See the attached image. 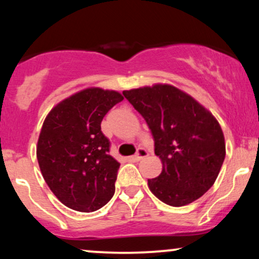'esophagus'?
Segmentation results:
<instances>
[{"instance_id":"esophagus-1","label":"esophagus","mask_w":259,"mask_h":259,"mask_svg":"<svg viewBox=\"0 0 259 259\" xmlns=\"http://www.w3.org/2000/svg\"><path fill=\"white\" fill-rule=\"evenodd\" d=\"M148 155V152L145 150V148H143V147H140V148H138V151H137V154L134 155V158L137 159V160H141V159H144V158H146Z\"/></svg>"}]
</instances>
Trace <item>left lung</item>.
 Listing matches in <instances>:
<instances>
[{"mask_svg":"<svg viewBox=\"0 0 259 259\" xmlns=\"http://www.w3.org/2000/svg\"><path fill=\"white\" fill-rule=\"evenodd\" d=\"M146 120L162 171L148 187L162 203L184 206L213 185L225 159L224 134L217 119L185 92L171 84L123 91Z\"/></svg>","mask_w":259,"mask_h":259,"instance_id":"1","label":"left lung"}]
</instances>
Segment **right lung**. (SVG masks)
Here are the masks:
<instances>
[{
  "mask_svg": "<svg viewBox=\"0 0 259 259\" xmlns=\"http://www.w3.org/2000/svg\"><path fill=\"white\" fill-rule=\"evenodd\" d=\"M119 92L86 88L59 102L42 125L36 157L49 189L67 207L93 212L111 200L120 164L101 121L122 101Z\"/></svg>",
  "mask_w": 259,
  "mask_h": 259,
  "instance_id": "1",
  "label": "right lung"
}]
</instances>
